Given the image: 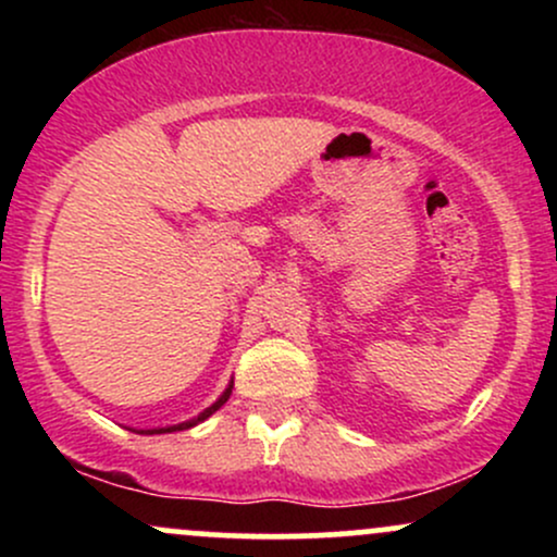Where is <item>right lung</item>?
Masks as SVG:
<instances>
[{
  "label": "right lung",
  "instance_id": "add662e5",
  "mask_svg": "<svg viewBox=\"0 0 557 557\" xmlns=\"http://www.w3.org/2000/svg\"><path fill=\"white\" fill-rule=\"evenodd\" d=\"M230 393H233V382H230V385H227V389H225V393H222V395H220V398H216V403H212V406H209V408H207V411H203V413H198V417H196V419H190V421H183V424H175V426H162V430H140V434H164V432H181V430H190V426H196V424H198V421L209 419V417H212V413H214V411H220V408H222V406H225V403H227V398H230Z\"/></svg>",
  "mask_w": 557,
  "mask_h": 557
}]
</instances>
